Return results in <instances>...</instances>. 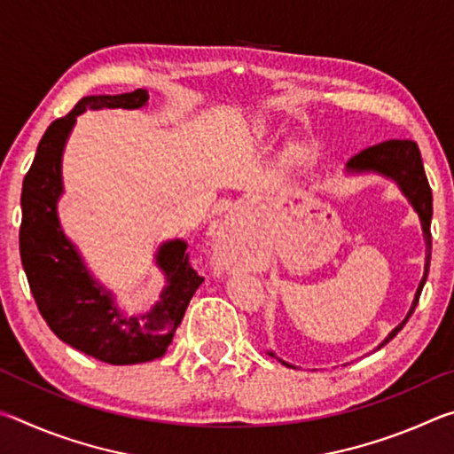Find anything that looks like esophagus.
I'll use <instances>...</instances> for the list:
<instances>
[{
    "mask_svg": "<svg viewBox=\"0 0 454 454\" xmlns=\"http://www.w3.org/2000/svg\"><path fill=\"white\" fill-rule=\"evenodd\" d=\"M218 256H220L222 260L226 258V248H224V246H220V248H218Z\"/></svg>",
    "mask_w": 454,
    "mask_h": 454,
    "instance_id": "obj_1",
    "label": "esophagus"
}]
</instances>
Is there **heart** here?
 Masks as SVG:
<instances>
[{"label": "heart", "instance_id": "heart-1", "mask_svg": "<svg viewBox=\"0 0 454 454\" xmlns=\"http://www.w3.org/2000/svg\"><path fill=\"white\" fill-rule=\"evenodd\" d=\"M296 153H298V150H292V156H296Z\"/></svg>", "mask_w": 454, "mask_h": 454}]
</instances>
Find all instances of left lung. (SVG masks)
Instances as JSON below:
<instances>
[{"instance_id": "1", "label": "left lung", "mask_w": 454, "mask_h": 454, "mask_svg": "<svg viewBox=\"0 0 454 454\" xmlns=\"http://www.w3.org/2000/svg\"><path fill=\"white\" fill-rule=\"evenodd\" d=\"M347 168L350 172H379V174L388 176V178H393L404 192V196L411 200L414 210L419 212L422 234H425V240H427L428 254H427V264H425V276H422V280L419 284V290H417V294H414V301H412L409 314H406V318L393 330V333L384 338V342L380 344V347H384V344L393 340V338L401 333L403 326L412 317V312L419 304L422 286H425V282H427L428 266H430V248H433V236H430V220H433V192H430V186H428L419 145L414 140H406V137L404 140L380 142L376 145H371V148H366L363 152H358L356 156H352L348 160ZM282 364H286V363H282ZM286 366H290V364H286Z\"/></svg>"}]
</instances>
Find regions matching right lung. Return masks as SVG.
I'll list each match as a JSON object with an SVG mask.
<instances>
[{
  "mask_svg": "<svg viewBox=\"0 0 454 454\" xmlns=\"http://www.w3.org/2000/svg\"><path fill=\"white\" fill-rule=\"evenodd\" d=\"M148 98V90L82 98L70 114L45 129L21 188L20 254L37 310L59 340L107 364H137L162 356L204 280L190 264L186 242H166L156 254V264L166 274L160 301L142 317H126L110 292L88 274L74 244L59 230L61 152L75 116L86 107L134 110Z\"/></svg>",
  "mask_w": 454,
  "mask_h": 454,
  "instance_id": "right-lung-1",
  "label": "right lung"
}]
</instances>
